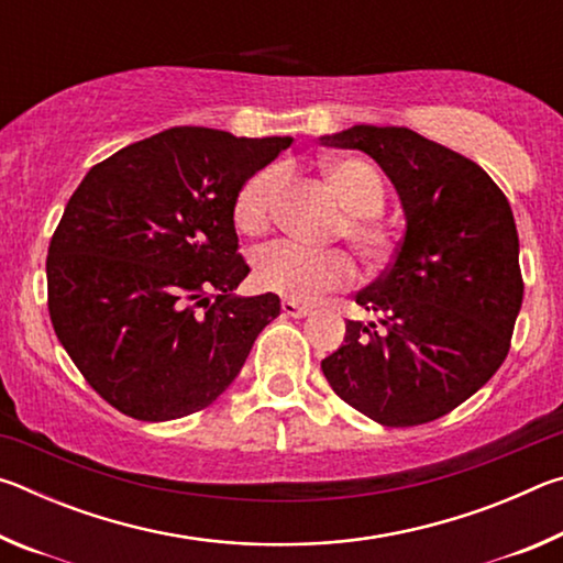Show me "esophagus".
I'll return each instance as SVG.
<instances>
[{"mask_svg":"<svg viewBox=\"0 0 563 563\" xmlns=\"http://www.w3.org/2000/svg\"><path fill=\"white\" fill-rule=\"evenodd\" d=\"M283 312H285V316H288V318H308L310 312H312V308H310V305H300L298 300H288V298H285V300H283Z\"/></svg>","mask_w":563,"mask_h":563,"instance_id":"34e87169","label":"esophagus"}]
</instances>
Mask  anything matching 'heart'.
<instances>
[{
  "instance_id": "obj_1",
  "label": "heart",
  "mask_w": 563,
  "mask_h": 563,
  "mask_svg": "<svg viewBox=\"0 0 563 563\" xmlns=\"http://www.w3.org/2000/svg\"><path fill=\"white\" fill-rule=\"evenodd\" d=\"M328 184L345 208L338 235H345L362 261L379 263L389 253V235L377 216L385 208V186L377 170L357 158H332L325 166ZM283 168L265 166L241 186L233 201V221L245 235H261L273 223L275 201L283 186ZM355 280V263L345 251H312L295 243H275L255 258V283L288 300L312 302L322 292L345 288Z\"/></svg>"
}]
</instances>
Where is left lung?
I'll return each instance as SVG.
<instances>
[{
	"label": "left lung",
	"instance_id": "1",
	"mask_svg": "<svg viewBox=\"0 0 563 563\" xmlns=\"http://www.w3.org/2000/svg\"><path fill=\"white\" fill-rule=\"evenodd\" d=\"M320 141L375 158L407 221L393 265L355 295L379 325L347 320L322 375L379 424L432 422L487 385L509 352L523 298L509 201L474 161L405 126L362 123Z\"/></svg>",
	"mask_w": 563,
	"mask_h": 563
}]
</instances>
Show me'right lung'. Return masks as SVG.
Masks as SVG:
<instances>
[{
	"instance_id": "add662e5",
	"label": "right lung",
	"mask_w": 563,
	"mask_h": 563,
	"mask_svg": "<svg viewBox=\"0 0 563 563\" xmlns=\"http://www.w3.org/2000/svg\"><path fill=\"white\" fill-rule=\"evenodd\" d=\"M292 144L176 126L93 166L46 255L56 338L119 412L166 422L213 402L280 316L273 292L238 298L233 201Z\"/></svg>"
}]
</instances>
